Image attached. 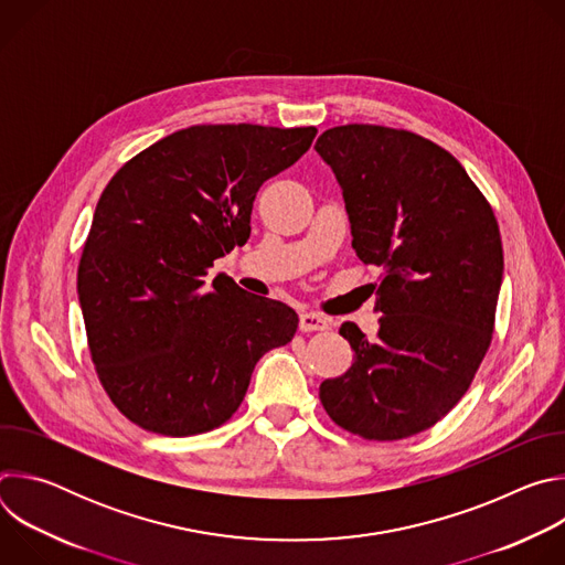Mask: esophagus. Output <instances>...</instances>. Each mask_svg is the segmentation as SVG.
I'll use <instances>...</instances> for the list:
<instances>
[{"label":"esophagus","instance_id":"34e87169","mask_svg":"<svg viewBox=\"0 0 565 565\" xmlns=\"http://www.w3.org/2000/svg\"><path fill=\"white\" fill-rule=\"evenodd\" d=\"M331 321L324 315L317 312H301L299 315V331L303 333H312V331H327Z\"/></svg>","mask_w":565,"mask_h":565}]
</instances>
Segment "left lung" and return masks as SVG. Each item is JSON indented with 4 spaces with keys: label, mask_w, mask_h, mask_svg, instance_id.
Returning a JSON list of instances; mask_svg holds the SVG:
<instances>
[{
    "label": "left lung",
    "mask_w": 565,
    "mask_h": 565,
    "mask_svg": "<svg viewBox=\"0 0 565 565\" xmlns=\"http://www.w3.org/2000/svg\"><path fill=\"white\" fill-rule=\"evenodd\" d=\"M353 248L382 268L375 340L344 321L351 369L319 386L331 420L364 440L416 436L467 393L492 333L503 244L492 205L440 145L380 125L321 134Z\"/></svg>",
    "instance_id": "left-lung-1"
}]
</instances>
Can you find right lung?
<instances>
[{
    "label": "right lung",
    "instance_id": "right-lung-1",
    "mask_svg": "<svg viewBox=\"0 0 565 565\" xmlns=\"http://www.w3.org/2000/svg\"><path fill=\"white\" fill-rule=\"evenodd\" d=\"M315 134L194 125L136 153L105 188L77 295L100 384L134 425L177 438L221 427L259 358L292 340L290 306L205 277L246 244L259 188L297 163Z\"/></svg>",
    "mask_w": 565,
    "mask_h": 565
}]
</instances>
